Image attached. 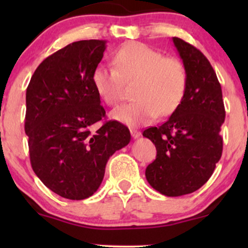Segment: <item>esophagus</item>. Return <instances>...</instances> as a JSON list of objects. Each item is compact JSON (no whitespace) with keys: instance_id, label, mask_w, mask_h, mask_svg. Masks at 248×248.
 <instances>
[{"instance_id":"obj_1","label":"esophagus","mask_w":248,"mask_h":248,"mask_svg":"<svg viewBox=\"0 0 248 248\" xmlns=\"http://www.w3.org/2000/svg\"><path fill=\"white\" fill-rule=\"evenodd\" d=\"M130 134H132L133 139H138V138H140V136H141V133L139 132V130L134 129V128H130Z\"/></svg>"}]
</instances>
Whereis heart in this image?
<instances>
[{
    "label": "heart",
    "mask_w": 248,
    "mask_h": 248,
    "mask_svg": "<svg viewBox=\"0 0 248 248\" xmlns=\"http://www.w3.org/2000/svg\"><path fill=\"white\" fill-rule=\"evenodd\" d=\"M114 67L98 65L92 82L100 99L113 106L121 96L124 84L135 81V100L116 107L114 120L130 127L140 126L158 115L177 109L186 94L187 73L184 64L143 43H128L114 53Z\"/></svg>",
    "instance_id": "obj_1"
}]
</instances>
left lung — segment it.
<instances>
[{
  "label": "left lung",
  "mask_w": 248,
  "mask_h": 248,
  "mask_svg": "<svg viewBox=\"0 0 248 248\" xmlns=\"http://www.w3.org/2000/svg\"><path fill=\"white\" fill-rule=\"evenodd\" d=\"M172 41L186 69V94L163 124L143 132L157 150L146 178L168 197L191 193L209 181L223 153L225 120L221 86L210 62L183 39Z\"/></svg>",
  "instance_id": "8db88e82"
}]
</instances>
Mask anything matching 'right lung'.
<instances>
[{
    "label": "right lung",
    "mask_w": 248,
    "mask_h": 248,
    "mask_svg": "<svg viewBox=\"0 0 248 248\" xmlns=\"http://www.w3.org/2000/svg\"><path fill=\"white\" fill-rule=\"evenodd\" d=\"M106 42L79 41L45 58L27 88L25 134L33 171L51 191L73 201L100 186L108 158L130 141L119 121L106 116L92 82Z\"/></svg>",
    "instance_id": "obj_1"
}]
</instances>
